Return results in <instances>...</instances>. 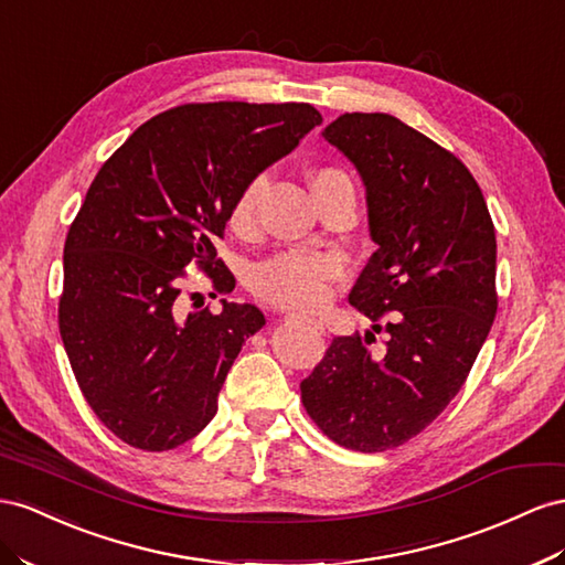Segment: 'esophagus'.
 I'll list each match as a JSON object with an SVG mask.
<instances>
[{"instance_id":"esophagus-1","label":"esophagus","mask_w":565,"mask_h":565,"mask_svg":"<svg viewBox=\"0 0 565 565\" xmlns=\"http://www.w3.org/2000/svg\"><path fill=\"white\" fill-rule=\"evenodd\" d=\"M285 320H289V323H307V326H313L316 330H320L323 332V326L318 323V320H313V318H309V316H299V313H287L285 316Z\"/></svg>"}]
</instances>
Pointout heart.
<instances>
[{"instance_id":"1","label":"heart","mask_w":565,"mask_h":565,"mask_svg":"<svg viewBox=\"0 0 565 565\" xmlns=\"http://www.w3.org/2000/svg\"><path fill=\"white\" fill-rule=\"evenodd\" d=\"M266 175H256L235 196L231 213H227V223L235 233L247 235L254 231L256 209L266 190ZM347 185L352 188V180L338 169H318L311 175V188L316 194ZM340 276V256L311 249H289L256 264L249 276V285L258 297L278 303V307L313 309L328 299L330 282Z\"/></svg>"}]
</instances>
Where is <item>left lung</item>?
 Wrapping results in <instances>:
<instances>
[{"instance_id":"obj_1","label":"left lung","mask_w":565,"mask_h":565,"mask_svg":"<svg viewBox=\"0 0 565 565\" xmlns=\"http://www.w3.org/2000/svg\"><path fill=\"white\" fill-rule=\"evenodd\" d=\"M320 135L359 171L377 245L349 303L373 320L397 313L383 354L371 332L334 338L301 402L338 445L385 451L447 408L490 334L494 225L466 166L399 118L344 114Z\"/></svg>"}]
</instances>
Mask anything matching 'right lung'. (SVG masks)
Returning <instances> with one entry per match:
<instances>
[{
	"mask_svg": "<svg viewBox=\"0 0 565 565\" xmlns=\"http://www.w3.org/2000/svg\"><path fill=\"white\" fill-rule=\"evenodd\" d=\"M320 124L311 104H185L99 169L66 237L58 330L87 404L126 445L175 449L216 416L227 371L266 318L227 299L221 313H185L180 278L196 262L233 292L213 242L235 196Z\"/></svg>",
	"mask_w": 565,
	"mask_h": 565,
	"instance_id": "1",
	"label": "right lung"
}]
</instances>
